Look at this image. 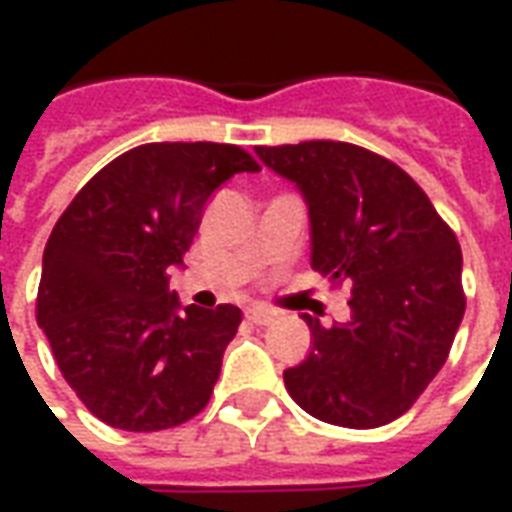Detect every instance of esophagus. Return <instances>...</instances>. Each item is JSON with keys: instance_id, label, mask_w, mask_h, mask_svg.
Listing matches in <instances>:
<instances>
[{"instance_id": "esophagus-1", "label": "esophagus", "mask_w": 512, "mask_h": 512, "mask_svg": "<svg viewBox=\"0 0 512 512\" xmlns=\"http://www.w3.org/2000/svg\"><path fill=\"white\" fill-rule=\"evenodd\" d=\"M277 310H268V307H249L246 310V318L252 323H257V326H268V323L277 321Z\"/></svg>"}]
</instances>
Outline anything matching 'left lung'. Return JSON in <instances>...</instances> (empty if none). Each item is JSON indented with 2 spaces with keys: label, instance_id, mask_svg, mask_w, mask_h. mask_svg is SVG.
Masks as SVG:
<instances>
[{
  "label": "left lung",
  "instance_id": "1",
  "mask_svg": "<svg viewBox=\"0 0 512 512\" xmlns=\"http://www.w3.org/2000/svg\"><path fill=\"white\" fill-rule=\"evenodd\" d=\"M255 153L310 208L312 268L351 288L348 323L301 315L312 348L285 370L290 397L332 425H386L436 378L463 321L458 238L411 175L373 150L312 139Z\"/></svg>",
  "mask_w": 512,
  "mask_h": 512
}]
</instances>
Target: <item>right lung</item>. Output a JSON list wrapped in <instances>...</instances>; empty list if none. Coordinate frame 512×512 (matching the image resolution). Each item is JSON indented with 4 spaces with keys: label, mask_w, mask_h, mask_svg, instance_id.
Instances as JSON below:
<instances>
[{
    "label": "right lung",
    "mask_w": 512,
    "mask_h": 512,
    "mask_svg": "<svg viewBox=\"0 0 512 512\" xmlns=\"http://www.w3.org/2000/svg\"><path fill=\"white\" fill-rule=\"evenodd\" d=\"M257 169L238 145L150 142L106 164L57 219L38 326L101 422L153 433L208 406L241 310L180 307L169 271L183 266L213 191Z\"/></svg>",
    "instance_id": "add662e5"
}]
</instances>
